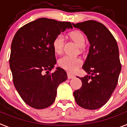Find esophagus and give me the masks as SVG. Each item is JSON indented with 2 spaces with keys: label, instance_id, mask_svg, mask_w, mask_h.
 Segmentation results:
<instances>
[{
  "label": "esophagus",
  "instance_id": "esophagus-1",
  "mask_svg": "<svg viewBox=\"0 0 127 127\" xmlns=\"http://www.w3.org/2000/svg\"><path fill=\"white\" fill-rule=\"evenodd\" d=\"M75 75L73 74H71V73H67V78L68 79H72V78H74Z\"/></svg>",
  "mask_w": 127,
  "mask_h": 127
}]
</instances>
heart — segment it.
Listing matches in <instances>:
<instances>
[{
  "instance_id": "obj_1",
  "label": "heart",
  "mask_w": 127,
  "mask_h": 127,
  "mask_svg": "<svg viewBox=\"0 0 127 127\" xmlns=\"http://www.w3.org/2000/svg\"><path fill=\"white\" fill-rule=\"evenodd\" d=\"M69 36L73 42L82 48L85 43V37L81 32L79 31H73L69 33ZM53 50L55 54H61L62 53L64 47V38L62 36L59 35L55 38L52 43ZM82 64L81 59L77 58H72L69 56H64L58 60V65L69 72H74Z\"/></svg>"
}]
</instances>
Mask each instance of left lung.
<instances>
[{
  "instance_id": "1",
  "label": "left lung",
  "mask_w": 127,
  "mask_h": 127,
  "mask_svg": "<svg viewBox=\"0 0 127 127\" xmlns=\"http://www.w3.org/2000/svg\"><path fill=\"white\" fill-rule=\"evenodd\" d=\"M73 27L86 35L90 44L89 53L82 68L87 75L79 79L82 86L74 91L78 105L86 109L95 110L109 101L117 87L121 65L117 43L103 24L88 20Z\"/></svg>"
}]
</instances>
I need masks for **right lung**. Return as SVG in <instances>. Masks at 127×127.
Returning <instances> with one entry per match:
<instances>
[{"label":"right lung","instance_id":"1","mask_svg":"<svg viewBox=\"0 0 127 127\" xmlns=\"http://www.w3.org/2000/svg\"><path fill=\"white\" fill-rule=\"evenodd\" d=\"M69 28H73L69 22L42 18L22 26L14 35L9 60L14 85L23 101L34 109L51 105L59 85L67 79L60 67L50 71L56 64L53 41Z\"/></svg>","mask_w":127,"mask_h":127}]
</instances>
